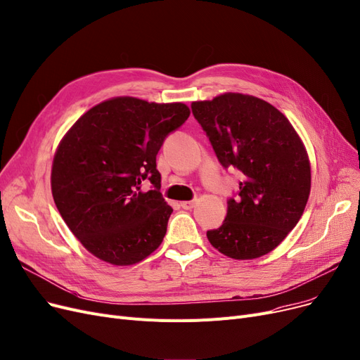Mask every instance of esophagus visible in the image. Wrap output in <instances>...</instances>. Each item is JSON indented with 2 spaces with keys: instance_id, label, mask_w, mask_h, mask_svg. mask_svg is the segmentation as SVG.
Listing matches in <instances>:
<instances>
[{
  "instance_id": "esophagus-1",
  "label": "esophagus",
  "mask_w": 360,
  "mask_h": 360,
  "mask_svg": "<svg viewBox=\"0 0 360 360\" xmlns=\"http://www.w3.org/2000/svg\"><path fill=\"white\" fill-rule=\"evenodd\" d=\"M194 206H195V200H191V201H182V202H181V207H182V209H185V210H191Z\"/></svg>"
}]
</instances>
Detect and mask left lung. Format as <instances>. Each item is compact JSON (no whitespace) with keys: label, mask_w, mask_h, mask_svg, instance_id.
Listing matches in <instances>:
<instances>
[{"label":"left lung","mask_w":360,"mask_h":360,"mask_svg":"<svg viewBox=\"0 0 360 360\" xmlns=\"http://www.w3.org/2000/svg\"><path fill=\"white\" fill-rule=\"evenodd\" d=\"M191 108L219 163L243 175L224 224L207 231L210 244L237 260L268 255L300 221L309 198L310 163L300 136L278 108L244 94L226 92Z\"/></svg>","instance_id":"obj_1"}]
</instances>
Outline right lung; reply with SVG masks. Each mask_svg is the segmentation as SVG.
Wrapping results in <instances>:
<instances>
[{"instance_id":"1","label":"right lung","mask_w":360,"mask_h":360,"mask_svg":"<svg viewBox=\"0 0 360 360\" xmlns=\"http://www.w3.org/2000/svg\"><path fill=\"white\" fill-rule=\"evenodd\" d=\"M188 116L182 103L117 97L92 107L61 139L51 191L63 221L89 253L128 266L162 244L174 210L160 193L155 155ZM146 179L152 190L143 193Z\"/></svg>"}]
</instances>
